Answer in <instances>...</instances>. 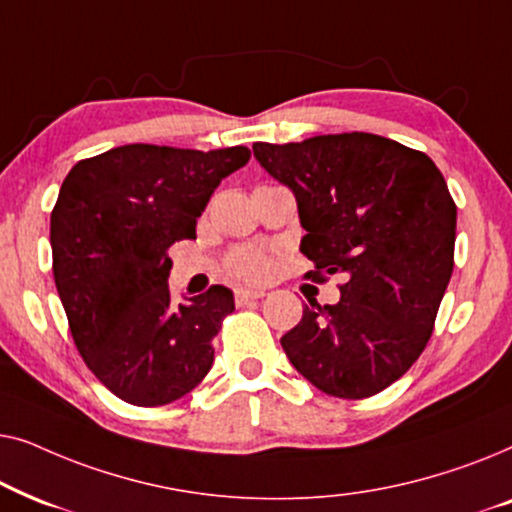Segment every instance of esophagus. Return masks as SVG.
<instances>
[{
	"mask_svg": "<svg viewBox=\"0 0 512 512\" xmlns=\"http://www.w3.org/2000/svg\"><path fill=\"white\" fill-rule=\"evenodd\" d=\"M265 291H258V289H237L235 291V303L237 305H247V303H254V300L263 298Z\"/></svg>",
	"mask_w": 512,
	"mask_h": 512,
	"instance_id": "esophagus-1",
	"label": "esophagus"
}]
</instances>
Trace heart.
<instances>
[{
  "label": "heart",
  "mask_w": 512,
  "mask_h": 512,
  "mask_svg": "<svg viewBox=\"0 0 512 512\" xmlns=\"http://www.w3.org/2000/svg\"><path fill=\"white\" fill-rule=\"evenodd\" d=\"M226 270L235 279L254 282L270 272V256L256 247H237L226 256Z\"/></svg>",
  "instance_id": "obj_1"
}]
</instances>
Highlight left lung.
Instances as JSON below:
<instances>
[{
    "label": "left lung",
    "instance_id": "left-lung-1",
    "mask_svg": "<svg viewBox=\"0 0 512 512\" xmlns=\"http://www.w3.org/2000/svg\"><path fill=\"white\" fill-rule=\"evenodd\" d=\"M298 200L312 279L342 275L340 300H310L282 338L293 368L328 396L380 394L429 342L454 268L457 205L422 151L370 132L254 144Z\"/></svg>",
    "mask_w": 512,
    "mask_h": 512
}]
</instances>
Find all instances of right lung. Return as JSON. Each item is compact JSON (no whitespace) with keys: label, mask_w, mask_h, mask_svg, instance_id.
<instances>
[{"label":"right lung","mask_w":512,"mask_h":512,"mask_svg":"<svg viewBox=\"0 0 512 512\" xmlns=\"http://www.w3.org/2000/svg\"><path fill=\"white\" fill-rule=\"evenodd\" d=\"M249 158L247 146L125 144L79 160L62 181L51 212L55 286L76 349L121 401L167 405L212 368L233 293L214 284L172 305L167 249L195 240L214 188Z\"/></svg>","instance_id":"1"}]
</instances>
